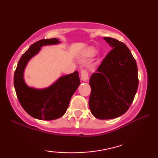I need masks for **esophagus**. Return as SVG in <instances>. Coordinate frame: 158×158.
I'll return each mask as SVG.
<instances>
[{
	"mask_svg": "<svg viewBox=\"0 0 158 158\" xmlns=\"http://www.w3.org/2000/svg\"><path fill=\"white\" fill-rule=\"evenodd\" d=\"M81 80L84 82H86L88 80V73L86 70H82L81 72Z\"/></svg>",
	"mask_w": 158,
	"mask_h": 158,
	"instance_id": "obj_1",
	"label": "esophagus"
}]
</instances>
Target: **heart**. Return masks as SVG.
Listing matches in <instances>:
<instances>
[{
	"label": "heart",
	"instance_id": "obj_1",
	"mask_svg": "<svg viewBox=\"0 0 158 158\" xmlns=\"http://www.w3.org/2000/svg\"><path fill=\"white\" fill-rule=\"evenodd\" d=\"M96 49L94 48V47H90L87 49L85 52V56L88 57H92L95 56V55L96 54Z\"/></svg>",
	"mask_w": 158,
	"mask_h": 158
}]
</instances>
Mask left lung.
I'll return each mask as SVG.
<instances>
[{
  "label": "left lung",
  "instance_id": "8db88e82",
  "mask_svg": "<svg viewBox=\"0 0 158 158\" xmlns=\"http://www.w3.org/2000/svg\"><path fill=\"white\" fill-rule=\"evenodd\" d=\"M112 49L90 77L89 108L99 119L124 114L133 102L139 80L137 66L128 47L111 37L103 38Z\"/></svg>",
  "mask_w": 158,
  "mask_h": 158
}]
</instances>
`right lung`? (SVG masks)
<instances>
[{
    "label": "right lung",
    "instance_id": "add662e5",
    "mask_svg": "<svg viewBox=\"0 0 158 158\" xmlns=\"http://www.w3.org/2000/svg\"><path fill=\"white\" fill-rule=\"evenodd\" d=\"M57 38L42 40L31 45L21 56L14 73V88L23 109L32 117L40 120H54L65 114L71 97L81 84L77 71L60 77L49 87L37 89L29 87L24 81L28 62L40 52L42 47L60 44Z\"/></svg>",
    "mask_w": 158,
    "mask_h": 158
}]
</instances>
